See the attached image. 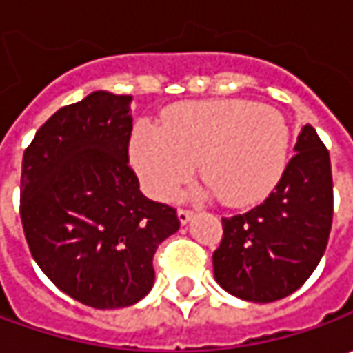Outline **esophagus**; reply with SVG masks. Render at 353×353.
<instances>
[{
    "instance_id": "obj_1",
    "label": "esophagus",
    "mask_w": 353,
    "mask_h": 353,
    "mask_svg": "<svg viewBox=\"0 0 353 353\" xmlns=\"http://www.w3.org/2000/svg\"><path fill=\"white\" fill-rule=\"evenodd\" d=\"M192 216H194V212L192 210H186V208H181V210H179V222H181V224H188V222H190V220H192Z\"/></svg>"
}]
</instances>
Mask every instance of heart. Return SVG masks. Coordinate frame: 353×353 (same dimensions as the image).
Returning <instances> with one entry per match:
<instances>
[{
    "label": "heart",
    "instance_id": "1",
    "mask_svg": "<svg viewBox=\"0 0 353 353\" xmlns=\"http://www.w3.org/2000/svg\"><path fill=\"white\" fill-rule=\"evenodd\" d=\"M291 143L285 116L250 100L183 103L159 119V128L133 131L129 155L143 188L167 198L194 167L204 192L228 206H251L281 181Z\"/></svg>",
    "mask_w": 353,
    "mask_h": 353
}]
</instances>
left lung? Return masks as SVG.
Segmentation results:
<instances>
[{
  "instance_id": "1",
  "label": "left lung",
  "mask_w": 353,
  "mask_h": 353,
  "mask_svg": "<svg viewBox=\"0 0 353 353\" xmlns=\"http://www.w3.org/2000/svg\"><path fill=\"white\" fill-rule=\"evenodd\" d=\"M275 190L245 214L222 218L214 277L237 299L273 303L289 296L320 263L330 228L334 194L330 155L312 125H305Z\"/></svg>"
}]
</instances>
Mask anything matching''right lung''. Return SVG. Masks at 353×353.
<instances>
[{
    "label": "right lung",
    "mask_w": 353,
    "mask_h": 353,
    "mask_svg": "<svg viewBox=\"0 0 353 353\" xmlns=\"http://www.w3.org/2000/svg\"><path fill=\"white\" fill-rule=\"evenodd\" d=\"M131 96L92 92L34 133L21 170V222L37 265L92 308H123L151 291L153 255L181 222L143 196L129 167Z\"/></svg>",
    "instance_id": "right-lung-1"
}]
</instances>
